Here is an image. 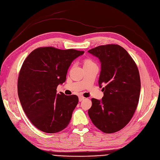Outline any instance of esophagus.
Returning <instances> with one entry per match:
<instances>
[{"instance_id": "1", "label": "esophagus", "mask_w": 160, "mask_h": 160, "mask_svg": "<svg viewBox=\"0 0 160 160\" xmlns=\"http://www.w3.org/2000/svg\"><path fill=\"white\" fill-rule=\"evenodd\" d=\"M79 98V101H80V102L83 101V100L85 99V98H84L83 96H79V98Z\"/></svg>"}]
</instances>
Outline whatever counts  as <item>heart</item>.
<instances>
[{
  "instance_id": "heart-1",
  "label": "heart",
  "mask_w": 160,
  "mask_h": 160,
  "mask_svg": "<svg viewBox=\"0 0 160 160\" xmlns=\"http://www.w3.org/2000/svg\"><path fill=\"white\" fill-rule=\"evenodd\" d=\"M93 63V61L92 60H90V59H86V60L84 62V65L85 64H92Z\"/></svg>"
}]
</instances>
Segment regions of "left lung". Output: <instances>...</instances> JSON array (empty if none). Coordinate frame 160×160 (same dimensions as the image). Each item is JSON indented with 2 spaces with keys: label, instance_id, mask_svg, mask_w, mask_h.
Listing matches in <instances>:
<instances>
[{
  "label": "left lung",
  "instance_id": "1",
  "mask_svg": "<svg viewBox=\"0 0 160 160\" xmlns=\"http://www.w3.org/2000/svg\"><path fill=\"white\" fill-rule=\"evenodd\" d=\"M88 52L101 62L98 84L103 87V97L101 100L92 99L88 115L100 131L117 132L131 121L137 108L140 92L138 67L120 45H100Z\"/></svg>",
  "mask_w": 160,
  "mask_h": 160
}]
</instances>
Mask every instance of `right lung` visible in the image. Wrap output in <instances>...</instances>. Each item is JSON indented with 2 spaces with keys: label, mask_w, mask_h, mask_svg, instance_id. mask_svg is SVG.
Returning <instances> with one entry per match:
<instances>
[{
  "label": "right lung",
  "mask_w": 160,
  "mask_h": 160,
  "mask_svg": "<svg viewBox=\"0 0 160 160\" xmlns=\"http://www.w3.org/2000/svg\"><path fill=\"white\" fill-rule=\"evenodd\" d=\"M84 53L75 49L40 47L23 62L18 80V93L26 116L40 131L56 133L69 124L78 98L57 93V88L66 81L72 62Z\"/></svg>",
  "instance_id": "1"
}]
</instances>
